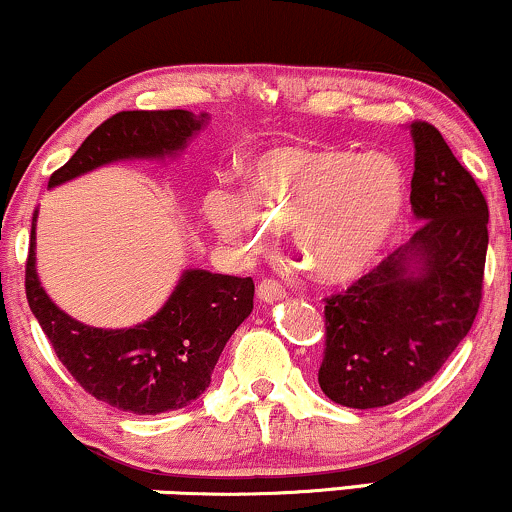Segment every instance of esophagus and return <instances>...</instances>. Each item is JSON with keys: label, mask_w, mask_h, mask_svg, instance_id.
Wrapping results in <instances>:
<instances>
[{"label": "esophagus", "mask_w": 512, "mask_h": 512, "mask_svg": "<svg viewBox=\"0 0 512 512\" xmlns=\"http://www.w3.org/2000/svg\"><path fill=\"white\" fill-rule=\"evenodd\" d=\"M256 297L261 299L263 304H273L278 299H285V290L275 280H261L256 287Z\"/></svg>", "instance_id": "esophagus-1"}]
</instances>
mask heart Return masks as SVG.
<instances>
[{"mask_svg":"<svg viewBox=\"0 0 512 512\" xmlns=\"http://www.w3.org/2000/svg\"><path fill=\"white\" fill-rule=\"evenodd\" d=\"M410 210V182L390 155L278 146L249 170L246 194L218 184L206 196L213 230L242 254L268 249L292 230L299 258L323 285L369 275L393 246Z\"/></svg>","mask_w":512,"mask_h":512,"instance_id":"b5f03b06","label":"heart"}]
</instances>
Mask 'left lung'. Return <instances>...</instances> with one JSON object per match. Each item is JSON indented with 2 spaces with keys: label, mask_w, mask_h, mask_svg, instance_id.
Masks as SVG:
<instances>
[{
  "label": "left lung",
  "mask_w": 512,
  "mask_h": 512,
  "mask_svg": "<svg viewBox=\"0 0 512 512\" xmlns=\"http://www.w3.org/2000/svg\"><path fill=\"white\" fill-rule=\"evenodd\" d=\"M412 239L326 299L318 386L354 410L386 407L438 374L470 333L482 302L489 206L441 131L410 124Z\"/></svg>",
  "instance_id": "obj_1"
}]
</instances>
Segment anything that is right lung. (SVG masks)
Masks as SVG:
<instances>
[{"label":"right lung","instance_id":"1","mask_svg":"<svg viewBox=\"0 0 512 512\" xmlns=\"http://www.w3.org/2000/svg\"><path fill=\"white\" fill-rule=\"evenodd\" d=\"M206 124L208 114L186 110L117 112L52 174L50 186L110 162L174 158ZM35 218L26 261L28 306L76 383L122 412L162 414L191 405L210 386L227 340L254 309V280L189 268L148 321L134 328H93L64 314L42 290Z\"/></svg>","mask_w":512,"mask_h":512}]
</instances>
